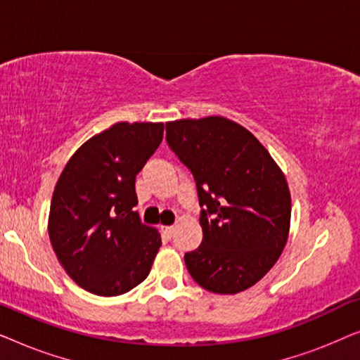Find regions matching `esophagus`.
I'll return each instance as SVG.
<instances>
[{"label": "esophagus", "mask_w": 360, "mask_h": 360, "mask_svg": "<svg viewBox=\"0 0 360 360\" xmlns=\"http://www.w3.org/2000/svg\"><path fill=\"white\" fill-rule=\"evenodd\" d=\"M162 231H164V233H165V236H169V238H170V236H172V234H174V231H175V228H174V226H164V228H162Z\"/></svg>", "instance_id": "1"}]
</instances>
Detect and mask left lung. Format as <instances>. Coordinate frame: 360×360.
<instances>
[{"mask_svg": "<svg viewBox=\"0 0 360 360\" xmlns=\"http://www.w3.org/2000/svg\"><path fill=\"white\" fill-rule=\"evenodd\" d=\"M167 144L193 175L203 240L185 254L200 287L233 295L259 282L287 244L292 200L267 149L221 116L165 124Z\"/></svg>", "mask_w": 360, "mask_h": 360, "instance_id": "left-lung-1", "label": "left lung"}]
</instances>
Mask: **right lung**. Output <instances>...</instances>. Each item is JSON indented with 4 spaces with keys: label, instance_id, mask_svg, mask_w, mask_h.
Instances as JSON below:
<instances>
[{
    "label": "right lung",
    "instance_id": "add662e5",
    "mask_svg": "<svg viewBox=\"0 0 360 360\" xmlns=\"http://www.w3.org/2000/svg\"><path fill=\"white\" fill-rule=\"evenodd\" d=\"M164 122H117L86 141L60 174L49 238L75 283L116 297L144 282L162 240L141 223L136 175L160 146Z\"/></svg>",
    "mask_w": 360,
    "mask_h": 360
}]
</instances>
